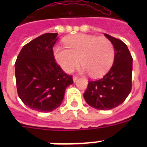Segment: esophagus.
<instances>
[{
  "mask_svg": "<svg viewBox=\"0 0 147 147\" xmlns=\"http://www.w3.org/2000/svg\"><path fill=\"white\" fill-rule=\"evenodd\" d=\"M73 78V82H76V81H77V80H78V76H73V78Z\"/></svg>",
  "mask_w": 147,
  "mask_h": 147,
  "instance_id": "1",
  "label": "esophagus"
}]
</instances>
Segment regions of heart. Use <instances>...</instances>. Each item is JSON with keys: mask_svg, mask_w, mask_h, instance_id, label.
Returning a JSON list of instances; mask_svg holds the SVG:
<instances>
[{"mask_svg": "<svg viewBox=\"0 0 147 147\" xmlns=\"http://www.w3.org/2000/svg\"><path fill=\"white\" fill-rule=\"evenodd\" d=\"M66 49L55 47L53 55L55 62L65 72H71L80 64L82 71L92 77L105 75L111 67L114 47L107 38L87 34H76L65 38Z\"/></svg>", "mask_w": 147, "mask_h": 147, "instance_id": "1", "label": "heart"}]
</instances>
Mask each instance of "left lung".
<instances>
[{
	"mask_svg": "<svg viewBox=\"0 0 147 147\" xmlns=\"http://www.w3.org/2000/svg\"><path fill=\"white\" fill-rule=\"evenodd\" d=\"M114 47V64L102 78L88 82L85 101L95 109H112L125 100L132 88L133 59L127 45L105 33Z\"/></svg>",
	"mask_w": 147,
	"mask_h": 147,
	"instance_id": "8db88e82",
	"label": "left lung"
}]
</instances>
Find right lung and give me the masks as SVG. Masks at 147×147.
Instances as JSON below:
<instances>
[{
    "instance_id": "add662e5",
    "label": "right lung",
    "mask_w": 147,
    "mask_h": 147,
    "mask_svg": "<svg viewBox=\"0 0 147 147\" xmlns=\"http://www.w3.org/2000/svg\"><path fill=\"white\" fill-rule=\"evenodd\" d=\"M58 33H45L26 44L15 62L17 93L25 105L39 112L59 107L68 86L73 84L55 62L53 47Z\"/></svg>"
}]
</instances>
